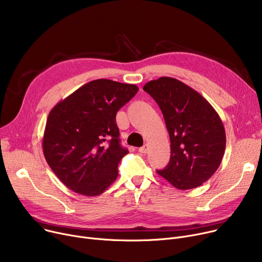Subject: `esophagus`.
Listing matches in <instances>:
<instances>
[{"mask_svg": "<svg viewBox=\"0 0 262 262\" xmlns=\"http://www.w3.org/2000/svg\"><path fill=\"white\" fill-rule=\"evenodd\" d=\"M139 152H141V154H146V152H147V145H143L142 147L139 148Z\"/></svg>", "mask_w": 262, "mask_h": 262, "instance_id": "obj_1", "label": "esophagus"}]
</instances>
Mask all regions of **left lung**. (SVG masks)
Returning <instances> with one entry per match:
<instances>
[{
    "instance_id": "obj_1",
    "label": "left lung",
    "mask_w": 262,
    "mask_h": 262,
    "mask_svg": "<svg viewBox=\"0 0 262 262\" xmlns=\"http://www.w3.org/2000/svg\"><path fill=\"white\" fill-rule=\"evenodd\" d=\"M143 91L159 105L170 140L169 162L157 172L178 189L200 186L214 175L224 155L226 138L219 115L177 79L149 81Z\"/></svg>"
}]
</instances>
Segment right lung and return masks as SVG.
I'll use <instances>...</instances> for the list:
<instances>
[{
	"mask_svg": "<svg viewBox=\"0 0 262 262\" xmlns=\"http://www.w3.org/2000/svg\"><path fill=\"white\" fill-rule=\"evenodd\" d=\"M138 91L135 84L94 80L50 111L43 152L69 189L98 196L117 179L118 164L128 150L120 145L116 115Z\"/></svg>",
	"mask_w": 262,
	"mask_h": 262,
	"instance_id": "right-lung-1",
	"label": "right lung"
}]
</instances>
